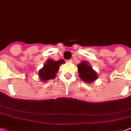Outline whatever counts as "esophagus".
I'll return each mask as SVG.
<instances>
[{
    "instance_id": "34e87169",
    "label": "esophagus",
    "mask_w": 131,
    "mask_h": 131,
    "mask_svg": "<svg viewBox=\"0 0 131 131\" xmlns=\"http://www.w3.org/2000/svg\"><path fill=\"white\" fill-rule=\"evenodd\" d=\"M66 62H67V63H71V62H73V60L70 59V60H66Z\"/></svg>"
}]
</instances>
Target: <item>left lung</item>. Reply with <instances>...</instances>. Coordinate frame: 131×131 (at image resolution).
Masks as SVG:
<instances>
[{
	"label": "left lung",
	"mask_w": 131,
	"mask_h": 131,
	"mask_svg": "<svg viewBox=\"0 0 131 131\" xmlns=\"http://www.w3.org/2000/svg\"><path fill=\"white\" fill-rule=\"evenodd\" d=\"M79 76L86 83H92L97 79V74L88 61H83L77 64Z\"/></svg>",
	"instance_id": "obj_1"
}]
</instances>
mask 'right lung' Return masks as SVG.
I'll use <instances>...</instances> for the list:
<instances>
[{"mask_svg": "<svg viewBox=\"0 0 131 131\" xmlns=\"http://www.w3.org/2000/svg\"><path fill=\"white\" fill-rule=\"evenodd\" d=\"M64 63V60L60 59L59 60H54L53 59H48L46 60L43 67L38 71V76L40 80L43 82L50 79H54L56 76V73L59 71L60 66Z\"/></svg>", "mask_w": 131, "mask_h": 131, "instance_id": "obj_1", "label": "right lung"}]
</instances>
